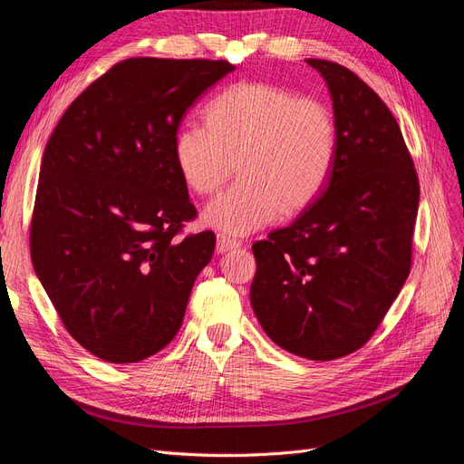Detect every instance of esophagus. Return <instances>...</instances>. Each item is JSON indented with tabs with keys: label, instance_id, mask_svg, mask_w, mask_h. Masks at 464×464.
Returning a JSON list of instances; mask_svg holds the SVG:
<instances>
[{
	"label": "esophagus",
	"instance_id": "34e87169",
	"mask_svg": "<svg viewBox=\"0 0 464 464\" xmlns=\"http://www.w3.org/2000/svg\"><path fill=\"white\" fill-rule=\"evenodd\" d=\"M240 246H242L240 240H234V237H230L227 234L217 236V251H218V254H227V251H232V249L240 247Z\"/></svg>",
	"mask_w": 464,
	"mask_h": 464
}]
</instances>
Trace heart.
<instances>
[{"mask_svg": "<svg viewBox=\"0 0 464 464\" xmlns=\"http://www.w3.org/2000/svg\"><path fill=\"white\" fill-rule=\"evenodd\" d=\"M207 125H184L174 159L184 184L207 198L242 179L205 210L222 232L247 234L310 207L325 189L339 135L327 104L269 82H237L205 108Z\"/></svg>", "mask_w": 464, "mask_h": 464, "instance_id": "heart-1", "label": "heart"}]
</instances>
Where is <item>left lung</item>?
I'll return each mask as SVG.
<instances>
[{"mask_svg":"<svg viewBox=\"0 0 464 464\" xmlns=\"http://www.w3.org/2000/svg\"><path fill=\"white\" fill-rule=\"evenodd\" d=\"M325 79L339 150L325 189L254 244L251 305L292 354L334 360L366 344L412 266L420 184L399 123L344 65L307 60Z\"/></svg>","mask_w":464,"mask_h":464,"instance_id":"8db88e82","label":"left lung"}]
</instances>
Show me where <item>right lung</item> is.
<instances>
[{
    "mask_svg": "<svg viewBox=\"0 0 464 464\" xmlns=\"http://www.w3.org/2000/svg\"><path fill=\"white\" fill-rule=\"evenodd\" d=\"M230 72L227 60H123L55 125L40 164L31 257L63 327L96 358L145 360L181 327L217 237L181 236L198 208L174 141L186 110Z\"/></svg>",
    "mask_w": 464,
    "mask_h": 464,
    "instance_id": "1",
    "label": "right lung"
}]
</instances>
